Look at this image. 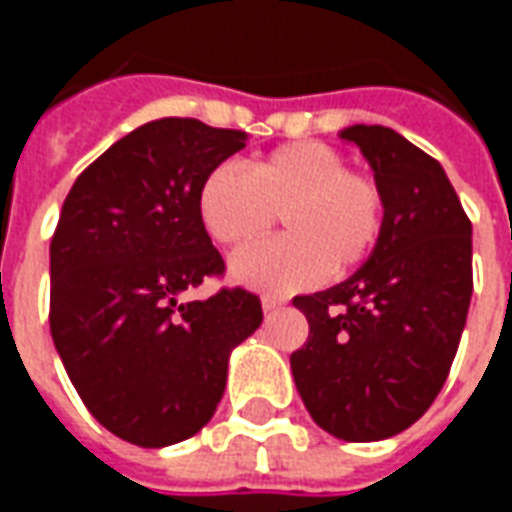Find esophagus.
I'll return each mask as SVG.
<instances>
[{
	"instance_id": "34e87169",
	"label": "esophagus",
	"mask_w": 512,
	"mask_h": 512,
	"mask_svg": "<svg viewBox=\"0 0 512 512\" xmlns=\"http://www.w3.org/2000/svg\"><path fill=\"white\" fill-rule=\"evenodd\" d=\"M263 310L266 312H274L277 310V307H282V304H285V299H279V296H271V293H266V296H263Z\"/></svg>"
}]
</instances>
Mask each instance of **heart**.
<instances>
[{
	"mask_svg": "<svg viewBox=\"0 0 512 512\" xmlns=\"http://www.w3.org/2000/svg\"><path fill=\"white\" fill-rule=\"evenodd\" d=\"M197 213L219 246H241L263 235L274 219L282 238L241 249L230 260L235 282L271 293H293L321 282L326 271L362 263L384 230V191L367 172L345 167L326 142H290L244 169L224 161L200 191Z\"/></svg>",
	"mask_w": 512,
	"mask_h": 512,
	"instance_id": "b5f03b06",
	"label": "heart"
}]
</instances>
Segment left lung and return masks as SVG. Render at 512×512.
<instances>
[{
    "mask_svg": "<svg viewBox=\"0 0 512 512\" xmlns=\"http://www.w3.org/2000/svg\"><path fill=\"white\" fill-rule=\"evenodd\" d=\"M384 191V230L340 285L296 296L310 337L290 370L310 417L345 441L414 425L450 376L472 301V222L436 158L384 126H351Z\"/></svg>",
    "mask_w": 512,
    "mask_h": 512,
    "instance_id": "left-lung-1",
    "label": "left lung"
}]
</instances>
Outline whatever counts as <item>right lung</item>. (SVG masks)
Returning <instances> with one entry per match:
<instances>
[{
    "instance_id": "obj_1",
    "label": "right lung",
    "mask_w": 512,
    "mask_h": 512,
    "mask_svg": "<svg viewBox=\"0 0 512 512\" xmlns=\"http://www.w3.org/2000/svg\"><path fill=\"white\" fill-rule=\"evenodd\" d=\"M244 139L194 117L153 120L95 158L62 202L51 337L90 414L139 447L178 444L208 425L227 356L263 321L260 299L244 288L180 301L224 277L197 191Z\"/></svg>"
}]
</instances>
